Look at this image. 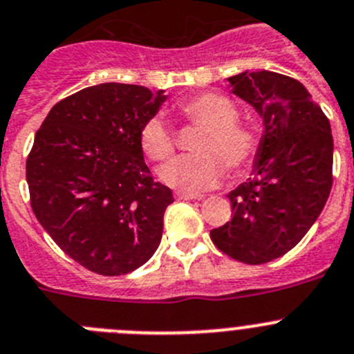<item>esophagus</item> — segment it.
I'll use <instances>...</instances> for the list:
<instances>
[{"label": "esophagus", "instance_id": "esophagus-1", "mask_svg": "<svg viewBox=\"0 0 354 354\" xmlns=\"http://www.w3.org/2000/svg\"><path fill=\"white\" fill-rule=\"evenodd\" d=\"M176 199L192 201V199H203V196H197V194H187V192H176Z\"/></svg>", "mask_w": 354, "mask_h": 354}]
</instances>
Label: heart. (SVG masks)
I'll return each mask as SVG.
<instances>
[{
	"label": "heart",
	"instance_id": "obj_1",
	"mask_svg": "<svg viewBox=\"0 0 354 354\" xmlns=\"http://www.w3.org/2000/svg\"><path fill=\"white\" fill-rule=\"evenodd\" d=\"M178 113L206 129L197 143L196 157L176 158L160 169V180L176 190L201 194L218 187L229 166L243 173L252 166L259 150L255 132L237 122V108L227 95L203 92L178 104ZM140 145L151 160L173 157L176 140L162 117H151L140 131Z\"/></svg>",
	"mask_w": 354,
	"mask_h": 354
}]
</instances>
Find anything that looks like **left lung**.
<instances>
[{
    "instance_id": "8db88e82",
    "label": "left lung",
    "mask_w": 354,
    "mask_h": 354,
    "mask_svg": "<svg viewBox=\"0 0 354 354\" xmlns=\"http://www.w3.org/2000/svg\"><path fill=\"white\" fill-rule=\"evenodd\" d=\"M263 125L250 178L229 194L232 218L211 239L244 263L290 252L318 220L332 188L330 122L295 78L260 69L227 78Z\"/></svg>"
}]
</instances>
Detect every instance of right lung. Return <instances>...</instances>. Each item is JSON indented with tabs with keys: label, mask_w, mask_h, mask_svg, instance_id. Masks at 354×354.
<instances>
[{
	"label": "right lung",
	"mask_w": 354,
	"mask_h": 354,
	"mask_svg": "<svg viewBox=\"0 0 354 354\" xmlns=\"http://www.w3.org/2000/svg\"><path fill=\"white\" fill-rule=\"evenodd\" d=\"M143 85H92L48 111L26 162L38 222L66 255L102 276L147 263L173 192L155 183L140 131L166 101Z\"/></svg>",
	"instance_id": "right-lung-1"
}]
</instances>
